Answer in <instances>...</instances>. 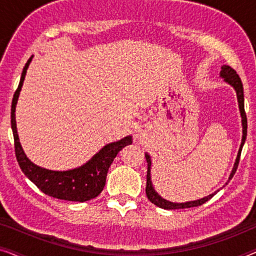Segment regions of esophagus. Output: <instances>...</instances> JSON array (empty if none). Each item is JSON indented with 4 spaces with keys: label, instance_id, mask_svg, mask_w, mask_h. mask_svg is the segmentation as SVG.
Masks as SVG:
<instances>
[{
    "label": "esophagus",
    "instance_id": "34e87169",
    "mask_svg": "<svg viewBox=\"0 0 256 256\" xmlns=\"http://www.w3.org/2000/svg\"><path fill=\"white\" fill-rule=\"evenodd\" d=\"M138 132H140V130H138Z\"/></svg>",
    "mask_w": 256,
    "mask_h": 256
}]
</instances>
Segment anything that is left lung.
Returning a JSON list of instances; mask_svg holds the SVG:
<instances>
[{"mask_svg":"<svg viewBox=\"0 0 256 256\" xmlns=\"http://www.w3.org/2000/svg\"><path fill=\"white\" fill-rule=\"evenodd\" d=\"M220 76L224 79V82L228 84L234 88L236 93V98H238V104H239V110H240V115H241V124H242V138H241V144L239 148V152H238L236 155V163H234V166L232 169V172H230L228 180L227 183L232 180V177L236 174V171L238 169V164H239L240 160V155H241V150H242V146L244 144V141H246V136H247V118H246V113H244V87H242V82H241L240 76L236 74V72L234 71L232 68H230L228 65H222V71H220ZM146 163H148V171H146V197L150 202H152L154 205L158 206L160 208L164 210H178V208H196V206H200L210 200L213 196H214L216 192L219 190H216L213 194L206 196L204 198L197 199V200H191V202H172L166 200L160 197V196L157 194L155 188H154L152 182V158H150V155L148 152H146ZM226 183V185H227Z\"/></svg>","mask_w":256,"mask_h":256,"instance_id":"1","label":"left lung"}]
</instances>
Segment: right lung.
<instances>
[{"label":"right lung","instance_id":"right-lung-1","mask_svg":"<svg viewBox=\"0 0 256 256\" xmlns=\"http://www.w3.org/2000/svg\"><path fill=\"white\" fill-rule=\"evenodd\" d=\"M34 56L24 66L22 76H20V85L17 87L12 98V129L15 141V152L17 162L22 169L24 174L40 188L45 194L50 197L62 199L68 202H84L98 197L104 190L106 184V177L110 164L122 148L132 144V138L130 135L118 140L116 142L108 143L101 148L90 160H87L82 166L74 168L65 171L48 170L45 168L38 166L28 158L26 152L20 143V138L17 134L16 127V104L22 90L23 82L26 79V70L29 68Z\"/></svg>","mask_w":256,"mask_h":256}]
</instances>
